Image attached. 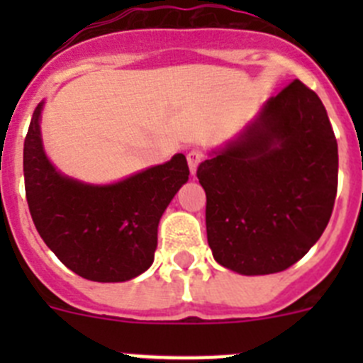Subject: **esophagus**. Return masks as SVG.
Segmentation results:
<instances>
[{
  "label": "esophagus",
  "mask_w": 363,
  "mask_h": 363,
  "mask_svg": "<svg viewBox=\"0 0 363 363\" xmlns=\"http://www.w3.org/2000/svg\"><path fill=\"white\" fill-rule=\"evenodd\" d=\"M201 160H203V152L198 149H192L187 152V163H189V169H191V172L194 174L198 169V165L201 163Z\"/></svg>",
  "instance_id": "obj_1"
}]
</instances>
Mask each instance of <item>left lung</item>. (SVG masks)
<instances>
[{"label": "left lung", "instance_id": "1", "mask_svg": "<svg viewBox=\"0 0 363 363\" xmlns=\"http://www.w3.org/2000/svg\"><path fill=\"white\" fill-rule=\"evenodd\" d=\"M196 176L218 264L247 277L289 269L318 242L335 207L338 145L322 99L291 82Z\"/></svg>", "mask_w": 363, "mask_h": 363}]
</instances>
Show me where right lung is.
<instances>
[{"mask_svg": "<svg viewBox=\"0 0 363 363\" xmlns=\"http://www.w3.org/2000/svg\"><path fill=\"white\" fill-rule=\"evenodd\" d=\"M32 114L23 174L32 221L63 265L92 281H127L152 265L158 223L189 179L184 154L112 185H86L56 171L43 150L40 116Z\"/></svg>", "mask_w": 363, "mask_h": 363, "instance_id": "add662e5", "label": "right lung"}]
</instances>
